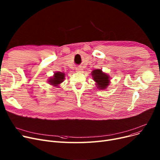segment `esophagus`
<instances>
[{
	"instance_id": "34e87169",
	"label": "esophagus",
	"mask_w": 160,
	"mask_h": 160,
	"mask_svg": "<svg viewBox=\"0 0 160 160\" xmlns=\"http://www.w3.org/2000/svg\"><path fill=\"white\" fill-rule=\"evenodd\" d=\"M77 72H83V69L81 68V67H78V68H77Z\"/></svg>"
}]
</instances>
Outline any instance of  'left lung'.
<instances>
[{
  "label": "left lung",
  "instance_id": "obj_1",
  "mask_svg": "<svg viewBox=\"0 0 160 160\" xmlns=\"http://www.w3.org/2000/svg\"><path fill=\"white\" fill-rule=\"evenodd\" d=\"M92 76H93L94 80L97 82V88L100 89H106L109 85V77L106 73L102 72L100 69H96L92 71Z\"/></svg>",
  "mask_w": 160,
  "mask_h": 160
}]
</instances>
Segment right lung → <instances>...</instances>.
<instances>
[{
	"instance_id": "obj_1",
	"label": "right lung",
	"mask_w": 160,
	"mask_h": 160,
	"mask_svg": "<svg viewBox=\"0 0 160 160\" xmlns=\"http://www.w3.org/2000/svg\"><path fill=\"white\" fill-rule=\"evenodd\" d=\"M65 77V74L61 72H57L54 73V75L53 78H50L49 80V82L50 84H52L54 86H57L58 85L62 83Z\"/></svg>"
}]
</instances>
